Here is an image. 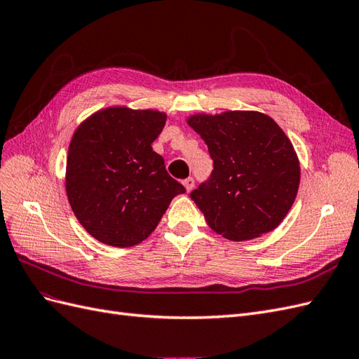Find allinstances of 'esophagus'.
<instances>
[{
  "mask_svg": "<svg viewBox=\"0 0 359 359\" xmlns=\"http://www.w3.org/2000/svg\"><path fill=\"white\" fill-rule=\"evenodd\" d=\"M182 186H184V189H186V191H191L193 187H194V180H193V178L184 180V181H182Z\"/></svg>",
  "mask_w": 359,
  "mask_h": 359,
  "instance_id": "34e87169",
  "label": "esophagus"
}]
</instances>
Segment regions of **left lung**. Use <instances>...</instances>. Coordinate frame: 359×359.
I'll return each instance as SVG.
<instances>
[{
  "label": "left lung",
  "instance_id": "1",
  "mask_svg": "<svg viewBox=\"0 0 359 359\" xmlns=\"http://www.w3.org/2000/svg\"><path fill=\"white\" fill-rule=\"evenodd\" d=\"M187 124L208 145L211 178L190 198L211 229L231 241L274 231L297 198L301 168L283 130L266 114H194Z\"/></svg>",
  "mask_w": 359,
  "mask_h": 359
}]
</instances>
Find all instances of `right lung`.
<instances>
[{
	"label": "right lung",
	"mask_w": 359,
	"mask_h": 359,
	"mask_svg": "<svg viewBox=\"0 0 359 359\" xmlns=\"http://www.w3.org/2000/svg\"><path fill=\"white\" fill-rule=\"evenodd\" d=\"M166 112L109 106L78 126L69 145L66 193L97 241L132 247L154 232L172 199L186 191L151 144Z\"/></svg>",
	"instance_id": "1"
}]
</instances>
